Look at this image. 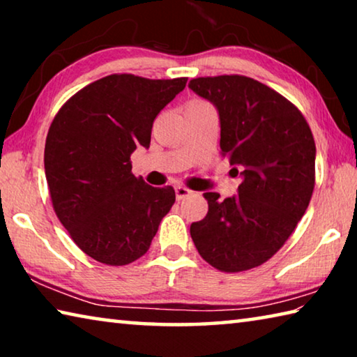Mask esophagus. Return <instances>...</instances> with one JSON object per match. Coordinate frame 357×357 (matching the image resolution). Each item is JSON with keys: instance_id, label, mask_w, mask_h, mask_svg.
<instances>
[{"instance_id": "obj_1", "label": "esophagus", "mask_w": 357, "mask_h": 357, "mask_svg": "<svg viewBox=\"0 0 357 357\" xmlns=\"http://www.w3.org/2000/svg\"><path fill=\"white\" fill-rule=\"evenodd\" d=\"M174 192H176V198H178V200H184L185 197H189L190 193H192V190L187 189V187H184V185H178L176 189H174Z\"/></svg>"}]
</instances>
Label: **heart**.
<instances>
[{"mask_svg":"<svg viewBox=\"0 0 357 357\" xmlns=\"http://www.w3.org/2000/svg\"><path fill=\"white\" fill-rule=\"evenodd\" d=\"M200 104H206V102L200 99H192L190 102H187V105H200Z\"/></svg>","mask_w":357,"mask_h":357,"instance_id":"1","label":"heart"}]
</instances>
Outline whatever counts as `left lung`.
Listing matches in <instances>:
<instances>
[{"mask_svg": "<svg viewBox=\"0 0 357 357\" xmlns=\"http://www.w3.org/2000/svg\"><path fill=\"white\" fill-rule=\"evenodd\" d=\"M189 88L219 110L222 155L243 179L223 202L203 193L208 214L190 236L213 268L243 273L274 257L309 208L315 140L298 107L250 77H198Z\"/></svg>", "mask_w": 357, "mask_h": 357, "instance_id": "8db88e82", "label": "left lung"}]
</instances>
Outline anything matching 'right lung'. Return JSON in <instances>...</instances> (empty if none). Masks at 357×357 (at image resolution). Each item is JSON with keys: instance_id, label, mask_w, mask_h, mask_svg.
Returning <instances> with one entry per match:
<instances>
[{"instance_id": "obj_1", "label": "right lung", "mask_w": 357, "mask_h": 357, "mask_svg": "<svg viewBox=\"0 0 357 357\" xmlns=\"http://www.w3.org/2000/svg\"><path fill=\"white\" fill-rule=\"evenodd\" d=\"M187 78L112 74L75 93L48 129L44 165L53 209L96 261L124 266L148 252L176 195L132 173L130 154L149 146L153 123Z\"/></svg>"}]
</instances>
